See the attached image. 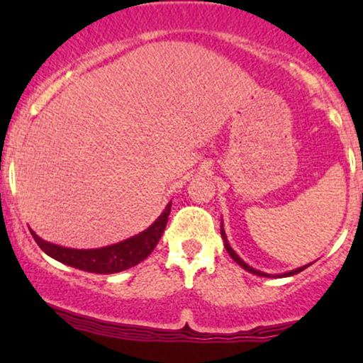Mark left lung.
Masks as SVG:
<instances>
[{
    "mask_svg": "<svg viewBox=\"0 0 363 363\" xmlns=\"http://www.w3.org/2000/svg\"><path fill=\"white\" fill-rule=\"evenodd\" d=\"M220 234H222V239H223V245H225V249H227V252L230 254V257L232 259H234L237 264L239 266H242V268L245 269V272H249V273H252V274H257V277H266V278H272V277H294V274H297V273H301V272H303V269L307 268V266H311V264H306V266H301V268H297V269H291V272H286V273H281V274H269V273H264V272H259V269H254L252 266H249L247 262H244L242 259H240L239 257V254H237L234 249L230 247V244H228V240H227V235H225V230H223V222H222V225H220Z\"/></svg>",
    "mask_w": 363,
    "mask_h": 363,
    "instance_id": "8db88e82",
    "label": "left lung"
}]
</instances>
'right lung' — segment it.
I'll use <instances>...</instances> for the list:
<instances>
[{
  "mask_svg": "<svg viewBox=\"0 0 363 363\" xmlns=\"http://www.w3.org/2000/svg\"><path fill=\"white\" fill-rule=\"evenodd\" d=\"M170 206L172 201H169V205L165 206V210L162 211L160 216L153 222L147 230L140 232V234L129 237L126 240H121L118 244L107 245V247H99V249H72V247H62V245L51 244L48 240L40 239L30 228V234L34 237L43 251L51 256L52 259L62 262V264H68L72 268L82 269V272L89 273H97V274H111V273H119L124 269L136 266L138 262L152 254L155 245L160 240L162 234L165 230V225H167L169 215H170Z\"/></svg>",
  "mask_w": 363,
  "mask_h": 363,
  "instance_id": "right-lung-1",
  "label": "right lung"
}]
</instances>
